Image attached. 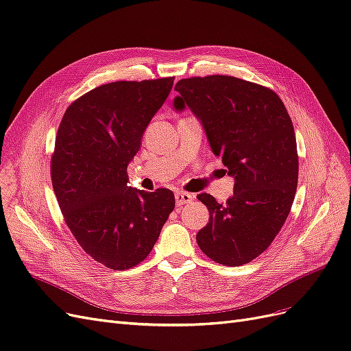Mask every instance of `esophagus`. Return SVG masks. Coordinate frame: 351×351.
<instances>
[{
  "label": "esophagus",
  "mask_w": 351,
  "mask_h": 351,
  "mask_svg": "<svg viewBox=\"0 0 351 351\" xmlns=\"http://www.w3.org/2000/svg\"><path fill=\"white\" fill-rule=\"evenodd\" d=\"M195 199V195L187 193V192H178L176 193V204L177 206H183L186 204H192V200Z\"/></svg>",
  "instance_id": "1"
}]
</instances>
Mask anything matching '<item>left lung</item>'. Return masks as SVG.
<instances>
[{
	"label": "left lung",
	"mask_w": 351,
	"mask_h": 351,
	"mask_svg": "<svg viewBox=\"0 0 351 351\" xmlns=\"http://www.w3.org/2000/svg\"><path fill=\"white\" fill-rule=\"evenodd\" d=\"M174 89V110L195 114L234 178L224 205L197 196L210 215L199 247L227 267L249 263L269 247L294 200L299 158L290 115L274 90L232 76L182 79Z\"/></svg>",
	"instance_id": "1"
}]
</instances>
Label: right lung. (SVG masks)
<instances>
[{
	"label": "right lung",
	"instance_id": "add662e5",
	"mask_svg": "<svg viewBox=\"0 0 351 351\" xmlns=\"http://www.w3.org/2000/svg\"><path fill=\"white\" fill-rule=\"evenodd\" d=\"M173 83L102 84L74 101L58 127L51 177L60 209L82 249L110 269L141 263L176 206L171 190L127 186V165Z\"/></svg>",
	"mask_w": 351,
	"mask_h": 351
}]
</instances>
